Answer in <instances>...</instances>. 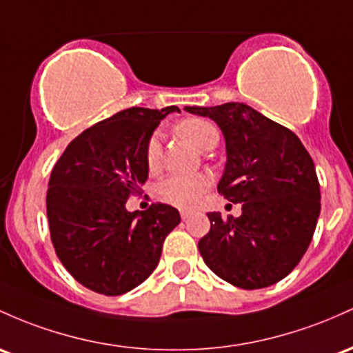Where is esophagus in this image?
<instances>
[{
  "mask_svg": "<svg viewBox=\"0 0 353 353\" xmlns=\"http://www.w3.org/2000/svg\"><path fill=\"white\" fill-rule=\"evenodd\" d=\"M189 216H191V211H188V209H183V211H181V218H183L184 221L188 219Z\"/></svg>",
  "mask_w": 353,
  "mask_h": 353,
  "instance_id": "obj_1",
  "label": "esophagus"
}]
</instances>
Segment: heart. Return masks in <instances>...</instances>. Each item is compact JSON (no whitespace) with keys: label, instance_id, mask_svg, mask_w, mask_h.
Segmentation results:
<instances>
[{"label":"heart","instance_id":"1","mask_svg":"<svg viewBox=\"0 0 353 353\" xmlns=\"http://www.w3.org/2000/svg\"><path fill=\"white\" fill-rule=\"evenodd\" d=\"M177 129L197 149H203L204 144L212 135H218L216 127L203 119L183 120ZM161 154V137H159V134H154L145 147V162L150 170H156L159 168ZM209 185H211V179L206 174H192V176L172 174V176H168L157 184L156 194L159 199L170 204V206L192 208L201 199V196L208 191Z\"/></svg>","mask_w":353,"mask_h":353}]
</instances>
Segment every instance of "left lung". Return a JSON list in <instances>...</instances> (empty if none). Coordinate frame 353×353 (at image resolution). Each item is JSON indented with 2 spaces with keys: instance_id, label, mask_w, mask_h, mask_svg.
I'll use <instances>...</instances> for the list:
<instances>
[{
  "instance_id": "8db88e82",
  "label": "left lung",
  "mask_w": 353,
  "mask_h": 353,
  "mask_svg": "<svg viewBox=\"0 0 353 353\" xmlns=\"http://www.w3.org/2000/svg\"><path fill=\"white\" fill-rule=\"evenodd\" d=\"M184 110L218 123L226 142L218 192L241 204L239 218L209 212L201 256L238 288L278 283L303 258L319 221L320 184L308 150L292 130L246 103Z\"/></svg>"
}]
</instances>
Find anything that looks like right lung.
<instances>
[{"label": "right lung", "mask_w": 353, "mask_h": 353, "mask_svg": "<svg viewBox=\"0 0 353 353\" xmlns=\"http://www.w3.org/2000/svg\"><path fill=\"white\" fill-rule=\"evenodd\" d=\"M176 105L117 112L73 139L52 170L46 216L57 256L79 283L108 296L145 281L161 259L164 239L181 223L179 211L152 204L127 211L149 168L145 147Z\"/></svg>", "instance_id": "right-lung-1"}]
</instances>
